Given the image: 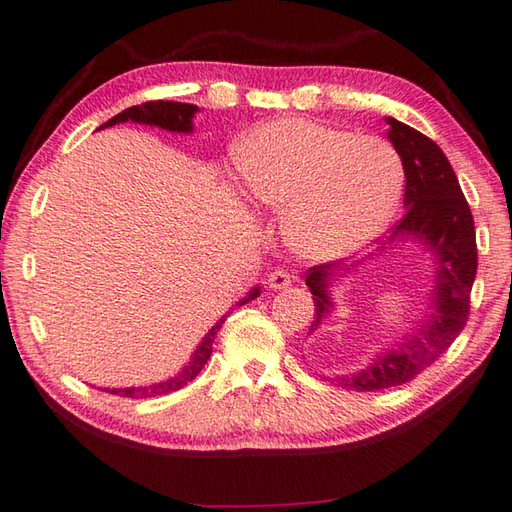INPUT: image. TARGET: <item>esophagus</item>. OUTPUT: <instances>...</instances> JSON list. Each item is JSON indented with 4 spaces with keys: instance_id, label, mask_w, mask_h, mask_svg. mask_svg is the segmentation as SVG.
<instances>
[{
    "instance_id": "esophagus-1",
    "label": "esophagus",
    "mask_w": 512,
    "mask_h": 512,
    "mask_svg": "<svg viewBox=\"0 0 512 512\" xmlns=\"http://www.w3.org/2000/svg\"><path fill=\"white\" fill-rule=\"evenodd\" d=\"M268 285L272 290H285L292 285V277L285 270H272L268 275Z\"/></svg>"
}]
</instances>
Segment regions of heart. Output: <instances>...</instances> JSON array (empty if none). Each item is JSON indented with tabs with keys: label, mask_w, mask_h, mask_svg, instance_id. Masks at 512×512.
<instances>
[{
	"label": "heart",
	"mask_w": 512,
	"mask_h": 512,
	"mask_svg": "<svg viewBox=\"0 0 512 512\" xmlns=\"http://www.w3.org/2000/svg\"><path fill=\"white\" fill-rule=\"evenodd\" d=\"M233 174L257 209L281 211L294 255L336 261L371 244L395 216L403 165L388 141L303 117L255 126L233 146Z\"/></svg>",
	"instance_id": "obj_1"
}]
</instances>
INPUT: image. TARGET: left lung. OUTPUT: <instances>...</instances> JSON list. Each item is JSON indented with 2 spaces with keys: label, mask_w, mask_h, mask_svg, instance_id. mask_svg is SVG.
Listing matches in <instances>:
<instances>
[{
  "label": "left lung",
  "mask_w": 512,
  "mask_h": 512,
  "mask_svg": "<svg viewBox=\"0 0 512 512\" xmlns=\"http://www.w3.org/2000/svg\"><path fill=\"white\" fill-rule=\"evenodd\" d=\"M386 124L390 126L388 139L401 157L406 174V213L395 224L388 242L379 246V253L390 244L417 242L434 261V279L427 303L430 314L423 323L379 351L360 371L334 379L340 388L362 392L406 384L447 351L467 325L469 296L478 270L473 216L445 152L430 137L395 117H386ZM355 268L358 264L342 268L334 261L307 270L305 283L310 285L316 307L310 334L336 312L331 288Z\"/></svg>",
  "instance_id": "obj_1"
}]
</instances>
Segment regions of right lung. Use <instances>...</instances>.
Wrapping results in <instances>:
<instances>
[{
  "label": "right lung",
  "instance_id": "add662e5",
  "mask_svg": "<svg viewBox=\"0 0 512 512\" xmlns=\"http://www.w3.org/2000/svg\"><path fill=\"white\" fill-rule=\"evenodd\" d=\"M198 113L196 104H185V102H168V100H157V102H146L139 106H130V109L117 113L111 117L109 122L102 124L100 128H109L115 124H124V122H133V124H146V126H157L163 130H170V133H185L189 135L194 130V115ZM261 288H253L248 292L244 299L237 301V307L257 299ZM227 316H222L216 325H213L207 336L200 340L196 351L192 353V360H189L181 371H178L174 377L165 379V382L159 384H150V386H130V388H106L113 395L120 397H135V399H146V397H157V395H168V392H174L178 388L187 386L192 379L202 371V366L207 364L211 358V349H213V340L218 336V329L222 327Z\"/></svg>",
  "mask_w": 512,
  "mask_h": 512
}]
</instances>
